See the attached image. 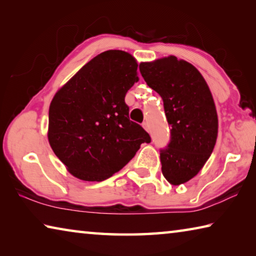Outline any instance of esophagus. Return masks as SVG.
Instances as JSON below:
<instances>
[{
  "mask_svg": "<svg viewBox=\"0 0 256 256\" xmlns=\"http://www.w3.org/2000/svg\"><path fill=\"white\" fill-rule=\"evenodd\" d=\"M142 126L146 130V131H150V126H149V123L148 122H144L142 123Z\"/></svg>",
  "mask_w": 256,
  "mask_h": 256,
  "instance_id": "obj_1",
  "label": "esophagus"
}]
</instances>
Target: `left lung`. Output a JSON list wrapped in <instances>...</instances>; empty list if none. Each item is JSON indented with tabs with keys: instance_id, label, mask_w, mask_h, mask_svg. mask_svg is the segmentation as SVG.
I'll use <instances>...</instances> for the list:
<instances>
[{
	"instance_id": "obj_1",
	"label": "left lung",
	"mask_w": 256,
	"mask_h": 256,
	"mask_svg": "<svg viewBox=\"0 0 256 256\" xmlns=\"http://www.w3.org/2000/svg\"><path fill=\"white\" fill-rule=\"evenodd\" d=\"M140 72L162 98L172 138L160 152L162 172L172 185L184 184L198 174L214 149L218 114L214 97L200 71L170 55L141 62Z\"/></svg>"
}]
</instances>
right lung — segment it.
<instances>
[{"label":"right lung","mask_w":256,"mask_h":256,"mask_svg":"<svg viewBox=\"0 0 256 256\" xmlns=\"http://www.w3.org/2000/svg\"><path fill=\"white\" fill-rule=\"evenodd\" d=\"M138 62L124 50L94 56L56 92L47 138L68 172L100 182L131 160L150 136L128 118V90L138 80Z\"/></svg>","instance_id":"obj_1"}]
</instances>
